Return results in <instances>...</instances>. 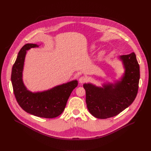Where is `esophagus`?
<instances>
[{
    "label": "esophagus",
    "instance_id": "esophagus-1",
    "mask_svg": "<svg viewBox=\"0 0 151 151\" xmlns=\"http://www.w3.org/2000/svg\"><path fill=\"white\" fill-rule=\"evenodd\" d=\"M87 81V78L85 76H83L80 77V78H79V82L81 83L85 82Z\"/></svg>",
    "mask_w": 151,
    "mask_h": 151
}]
</instances>
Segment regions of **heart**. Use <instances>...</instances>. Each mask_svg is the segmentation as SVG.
Here are the masks:
<instances>
[{
  "label": "heart",
  "mask_w": 151,
  "mask_h": 151,
  "mask_svg": "<svg viewBox=\"0 0 151 151\" xmlns=\"http://www.w3.org/2000/svg\"><path fill=\"white\" fill-rule=\"evenodd\" d=\"M93 48H94V47H93Z\"/></svg>",
  "instance_id": "b5f03b06"
}]
</instances>
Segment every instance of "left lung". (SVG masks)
I'll list each match as a JSON object with an SVG mask.
<instances>
[{
  "label": "left lung",
  "mask_w": 151,
  "mask_h": 151,
  "mask_svg": "<svg viewBox=\"0 0 151 151\" xmlns=\"http://www.w3.org/2000/svg\"><path fill=\"white\" fill-rule=\"evenodd\" d=\"M125 69L119 82L104 85L103 88L85 83L86 103L90 113L99 119L116 116L135 100L139 89L140 68L134 52L120 57Z\"/></svg>",
  "instance_id": "left-lung-1"
}]
</instances>
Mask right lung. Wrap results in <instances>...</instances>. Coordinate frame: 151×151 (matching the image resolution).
<instances>
[{
	"label": "right lung",
	"mask_w": 151,
	"mask_h": 151,
	"mask_svg": "<svg viewBox=\"0 0 151 151\" xmlns=\"http://www.w3.org/2000/svg\"><path fill=\"white\" fill-rule=\"evenodd\" d=\"M38 47L27 44L19 51L12 69L13 91L17 101L24 111L38 117L54 118L64 111L71 93L78 86V81H73L41 93H33L27 90L22 80L26 51Z\"/></svg>",
	"instance_id": "right-lung-1"
}]
</instances>
